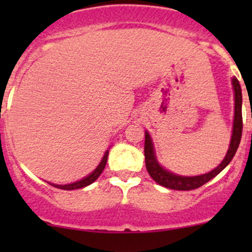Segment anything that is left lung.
<instances>
[{"instance_id":"left-lung-1","label":"left lung","mask_w":252,"mask_h":252,"mask_svg":"<svg viewBox=\"0 0 252 252\" xmlns=\"http://www.w3.org/2000/svg\"><path fill=\"white\" fill-rule=\"evenodd\" d=\"M232 84L233 90H234L235 102L233 134L232 139H230L229 149H228L227 155H225L224 159L220 162V166L216 167L213 171L208 172V173L195 175V177H183V175H177L172 173V172L167 171L163 167L159 166V163L156 159V156H155L154 144H152L151 138H150V134L147 133V131H145V164H146L147 172H149V174L151 175V178L155 182L158 183L162 187L168 188V189L194 190L202 187V185L206 184L207 182H210L212 178H215L216 175L220 174V172L229 164V162L232 161L233 157H234L236 150H238L239 144H240L241 140V133H243V116H241V101H243V97H241V88L236 78L232 79Z\"/></svg>"}]
</instances>
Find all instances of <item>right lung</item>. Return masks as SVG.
<instances>
[{
    "label": "right lung",
    "instance_id": "right-lung-1",
    "mask_svg": "<svg viewBox=\"0 0 252 252\" xmlns=\"http://www.w3.org/2000/svg\"><path fill=\"white\" fill-rule=\"evenodd\" d=\"M107 157H108V151H106L105 156H103V158L101 159V162H100V164L97 166V168H96L93 173L89 174L88 177L83 178L81 180H78V182L72 183V184H65V185L51 184V185H53L55 188H58V189H63V190H74V189H81V188L88 187V185L93 184V183L95 182L98 177H100V174L102 173L103 169H105V167H106V163H107Z\"/></svg>",
    "mask_w": 252,
    "mask_h": 252
}]
</instances>
